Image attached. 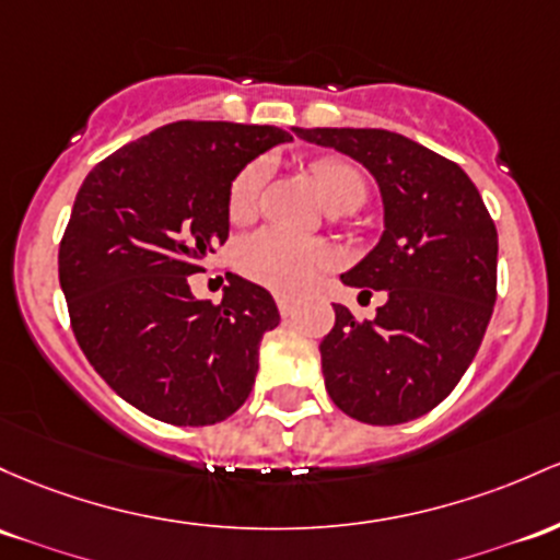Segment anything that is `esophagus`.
Returning <instances> with one entry per match:
<instances>
[{
    "instance_id": "esophagus-1",
    "label": "esophagus",
    "mask_w": 560,
    "mask_h": 560,
    "mask_svg": "<svg viewBox=\"0 0 560 560\" xmlns=\"http://www.w3.org/2000/svg\"><path fill=\"white\" fill-rule=\"evenodd\" d=\"M276 305H279L281 318H290L292 313H294V308H298V305H294V300L292 298H284V294H279V298H276Z\"/></svg>"
}]
</instances>
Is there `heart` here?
<instances>
[{"label":"heart","instance_id":"obj_1","mask_svg":"<svg viewBox=\"0 0 560 560\" xmlns=\"http://www.w3.org/2000/svg\"><path fill=\"white\" fill-rule=\"evenodd\" d=\"M311 175L322 190L327 207L355 205L366 199V180L355 164L346 159H316L311 164ZM262 180H266V164L252 162L233 177L229 188L231 223H249L257 212ZM238 268L247 279L279 294H303L308 292L327 270L337 266L335 249L316 238H303L281 229L257 231L238 247Z\"/></svg>","mask_w":560,"mask_h":560}]
</instances>
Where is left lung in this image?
I'll list each match as a JSON object with an SVG mask.
<instances>
[{
	"instance_id": "8db88e82",
	"label": "left lung",
	"mask_w": 560,
	"mask_h": 560,
	"mask_svg": "<svg viewBox=\"0 0 560 560\" xmlns=\"http://www.w3.org/2000/svg\"><path fill=\"white\" fill-rule=\"evenodd\" d=\"M364 164L385 205L380 244L342 284L385 290L372 322L335 305L324 385L348 417L401 425L439 407L487 335L497 300V229L459 164L388 130H300Z\"/></svg>"
}]
</instances>
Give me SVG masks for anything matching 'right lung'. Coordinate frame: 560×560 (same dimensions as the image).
Masks as SVG:
<instances>
[{"mask_svg":"<svg viewBox=\"0 0 560 560\" xmlns=\"http://www.w3.org/2000/svg\"><path fill=\"white\" fill-rule=\"evenodd\" d=\"M270 125L172 121L95 164L58 249L71 329L127 404L170 425H214L247 401L257 350L279 327L270 292L231 276L220 303L188 276L229 238V188Z\"/></svg>","mask_w":560,"mask_h":560,"instance_id":"obj_1","label":"right lung"}]
</instances>
